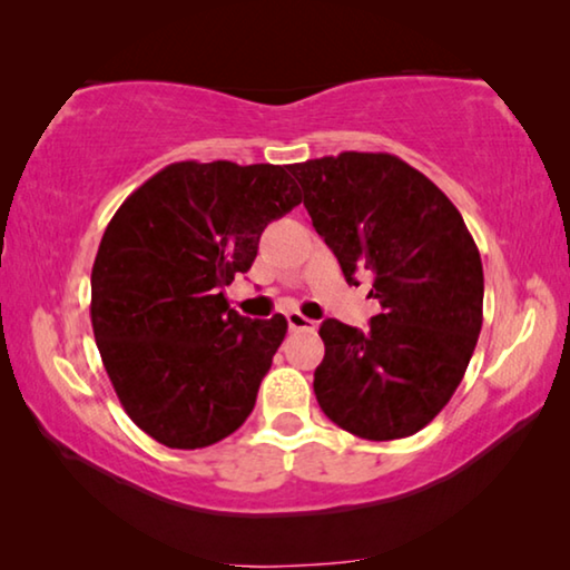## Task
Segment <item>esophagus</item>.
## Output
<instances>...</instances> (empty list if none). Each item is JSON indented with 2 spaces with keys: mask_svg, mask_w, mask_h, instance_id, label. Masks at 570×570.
Segmentation results:
<instances>
[{
  "mask_svg": "<svg viewBox=\"0 0 570 570\" xmlns=\"http://www.w3.org/2000/svg\"><path fill=\"white\" fill-rule=\"evenodd\" d=\"M286 322H288V327H292V330H312L314 327V322L309 317H304L302 312H288Z\"/></svg>",
  "mask_w": 570,
  "mask_h": 570,
  "instance_id": "obj_1",
  "label": "esophagus"
}]
</instances>
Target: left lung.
Masks as SVG:
<instances>
[{
  "label": "left lung",
  "mask_w": 570,
  "mask_h": 570,
  "mask_svg": "<svg viewBox=\"0 0 570 570\" xmlns=\"http://www.w3.org/2000/svg\"><path fill=\"white\" fill-rule=\"evenodd\" d=\"M314 230L358 286L373 274L381 314L368 330L325 320L314 371L322 412L353 435L396 440L438 417L469 368L483 322V268L461 212L389 153L288 166Z\"/></svg>",
  "instance_id": "8db88e82"
}]
</instances>
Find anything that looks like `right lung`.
Returning <instances> with one entry per match:
<instances>
[{
	"instance_id": "add662e5",
	"label": "right lung",
	"mask_w": 570,
	"mask_h": 570,
	"mask_svg": "<svg viewBox=\"0 0 570 570\" xmlns=\"http://www.w3.org/2000/svg\"><path fill=\"white\" fill-rule=\"evenodd\" d=\"M299 202L284 166L181 160L109 219L91 268V327L122 410L160 445H215L256 406L286 320L243 317L223 288Z\"/></svg>"
}]
</instances>
